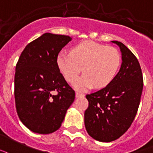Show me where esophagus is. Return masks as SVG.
Returning a JSON list of instances; mask_svg holds the SVG:
<instances>
[{
    "label": "esophagus",
    "instance_id": "obj_1",
    "mask_svg": "<svg viewBox=\"0 0 153 153\" xmlns=\"http://www.w3.org/2000/svg\"><path fill=\"white\" fill-rule=\"evenodd\" d=\"M85 95L83 94L80 93V92H76V98H80V97H84Z\"/></svg>",
    "mask_w": 153,
    "mask_h": 153
}]
</instances>
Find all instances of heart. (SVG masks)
<instances>
[{"mask_svg": "<svg viewBox=\"0 0 153 153\" xmlns=\"http://www.w3.org/2000/svg\"><path fill=\"white\" fill-rule=\"evenodd\" d=\"M121 62V54L116 48L90 41L73 46L71 53L61 51L56 59L58 68L69 82L75 81L83 71L84 75L73 84L78 90L108 85L117 74Z\"/></svg>", "mask_w": 153, "mask_h": 153, "instance_id": "heart-1", "label": "heart"}]
</instances>
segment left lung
<instances>
[{
    "instance_id": "8db88e82",
    "label": "left lung",
    "mask_w": 153,
    "mask_h": 153,
    "mask_svg": "<svg viewBox=\"0 0 153 153\" xmlns=\"http://www.w3.org/2000/svg\"><path fill=\"white\" fill-rule=\"evenodd\" d=\"M121 68L113 81L97 92L87 94L89 107L85 112V126L89 135L100 142L119 139L130 128L138 112L143 80L138 59L120 41Z\"/></svg>"
}]
</instances>
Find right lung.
<instances>
[{
    "label": "right lung",
    "instance_id": "add662e5",
    "mask_svg": "<svg viewBox=\"0 0 153 153\" xmlns=\"http://www.w3.org/2000/svg\"><path fill=\"white\" fill-rule=\"evenodd\" d=\"M72 38L44 33L27 45L15 68L14 98L20 121L41 134L59 129L75 91L60 73L56 59Z\"/></svg>",
    "mask_w": 153,
    "mask_h": 153
}]
</instances>
